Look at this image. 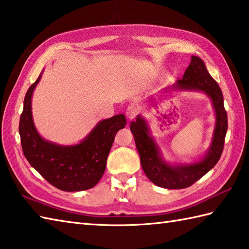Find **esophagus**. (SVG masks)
Returning a JSON list of instances; mask_svg holds the SVG:
<instances>
[{"mask_svg": "<svg viewBox=\"0 0 249 249\" xmlns=\"http://www.w3.org/2000/svg\"><path fill=\"white\" fill-rule=\"evenodd\" d=\"M126 116H127V118L129 119V120H133L136 115H137L138 113H139V108H138V106H136L135 104H131V105H129L127 108H126Z\"/></svg>", "mask_w": 249, "mask_h": 249, "instance_id": "34e87169", "label": "esophagus"}]
</instances>
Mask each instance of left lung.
Masks as SVG:
<instances>
[{
	"instance_id": "left-lung-1",
	"label": "left lung",
	"mask_w": 249,
	"mask_h": 249,
	"mask_svg": "<svg viewBox=\"0 0 249 249\" xmlns=\"http://www.w3.org/2000/svg\"><path fill=\"white\" fill-rule=\"evenodd\" d=\"M172 89L203 91L212 99L216 124L211 148L205 157L196 163L170 165L163 160L158 144L150 136L149 126L143 118L138 115L136 121L131 122L130 130L140 155L141 166L150 181L165 189H184L192 186L218 163L225 145L228 116L220 87L208 73L205 63L197 56L191 57V62L182 79L178 80Z\"/></svg>"
}]
</instances>
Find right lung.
Here are the masks:
<instances>
[{
	"label": "right lung",
	"instance_id": "right-lung-1",
	"mask_svg": "<svg viewBox=\"0 0 249 249\" xmlns=\"http://www.w3.org/2000/svg\"><path fill=\"white\" fill-rule=\"evenodd\" d=\"M40 80L41 74L29 87L19 121L24 157L44 179L62 191H84L95 187L105 173L116 133L125 127V115L118 114L100 121L77 144L53 143L41 137L33 123L31 99Z\"/></svg>",
	"mask_w": 249,
	"mask_h": 249
}]
</instances>
